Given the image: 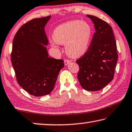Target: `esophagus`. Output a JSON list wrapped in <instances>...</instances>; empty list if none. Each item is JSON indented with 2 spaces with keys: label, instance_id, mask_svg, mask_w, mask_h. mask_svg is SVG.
<instances>
[{
  "label": "esophagus",
  "instance_id": "34e87169",
  "mask_svg": "<svg viewBox=\"0 0 132 132\" xmlns=\"http://www.w3.org/2000/svg\"><path fill=\"white\" fill-rule=\"evenodd\" d=\"M70 61H69V60H68V59H65V60H64V64H65L66 66L68 65L69 63H70Z\"/></svg>",
  "mask_w": 132,
  "mask_h": 132
}]
</instances>
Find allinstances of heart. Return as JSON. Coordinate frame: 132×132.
Listing matches in <instances>:
<instances>
[{
	"label": "heart",
	"mask_w": 132,
	"mask_h": 132,
	"mask_svg": "<svg viewBox=\"0 0 132 132\" xmlns=\"http://www.w3.org/2000/svg\"><path fill=\"white\" fill-rule=\"evenodd\" d=\"M92 35V29L89 23L74 20L57 26L54 31L53 39L58 44H65L66 51L69 55L77 57L87 52ZM55 42H51L52 47H56Z\"/></svg>",
	"instance_id": "obj_1"
}]
</instances>
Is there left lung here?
I'll return each instance as SVG.
<instances>
[{"label":"left lung","instance_id":"left-lung-1","mask_svg":"<svg viewBox=\"0 0 132 132\" xmlns=\"http://www.w3.org/2000/svg\"><path fill=\"white\" fill-rule=\"evenodd\" d=\"M87 16L94 23L95 32L87 52L77 61L80 68L78 79L84 89L97 91L114 78L118 59L117 44L111 26L97 16Z\"/></svg>","mask_w":132,"mask_h":132}]
</instances>
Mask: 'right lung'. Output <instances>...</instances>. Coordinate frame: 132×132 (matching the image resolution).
I'll return each mask as SVG.
<instances>
[{"mask_svg":"<svg viewBox=\"0 0 132 132\" xmlns=\"http://www.w3.org/2000/svg\"><path fill=\"white\" fill-rule=\"evenodd\" d=\"M50 18H35L25 23L13 42L11 60L17 82L29 94L37 97L51 93L64 65L63 60L48 56L44 28Z\"/></svg>","mask_w":132,"mask_h":132,"instance_id":"obj_1","label":"right lung"}]
</instances>
